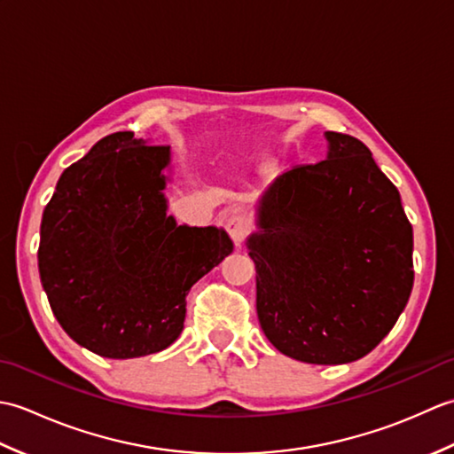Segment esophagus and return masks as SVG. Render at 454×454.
I'll list each match as a JSON object with an SVG mask.
<instances>
[{
    "label": "esophagus",
    "instance_id": "esophagus-1",
    "mask_svg": "<svg viewBox=\"0 0 454 454\" xmlns=\"http://www.w3.org/2000/svg\"><path fill=\"white\" fill-rule=\"evenodd\" d=\"M226 230H228L230 238H232L236 244H242L244 239H246V236H247V232H249V228H247V224H246V220H244L242 216H236V215L228 218V222H226Z\"/></svg>",
    "mask_w": 454,
    "mask_h": 454
}]
</instances>
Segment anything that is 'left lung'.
I'll use <instances>...</instances> for the list:
<instances>
[{"mask_svg":"<svg viewBox=\"0 0 454 454\" xmlns=\"http://www.w3.org/2000/svg\"><path fill=\"white\" fill-rule=\"evenodd\" d=\"M278 176L257 200V317L278 351L312 364L371 353L408 304L413 232L400 192L349 134Z\"/></svg>","mask_w":454,"mask_h":454,"instance_id":"8db88e82","label":"left lung"}]
</instances>
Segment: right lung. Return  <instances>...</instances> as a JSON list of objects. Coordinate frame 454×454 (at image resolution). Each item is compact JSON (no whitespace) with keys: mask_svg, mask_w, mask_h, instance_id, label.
I'll return each mask as SVG.
<instances>
[{"mask_svg":"<svg viewBox=\"0 0 454 454\" xmlns=\"http://www.w3.org/2000/svg\"><path fill=\"white\" fill-rule=\"evenodd\" d=\"M169 161V146L109 134L64 169L43 212L38 273L48 302L75 343L107 359L176 341L191 286L234 249L222 228L168 216Z\"/></svg>","mask_w":454,"mask_h":454,"instance_id":"right-lung-1","label":"right lung"}]
</instances>
